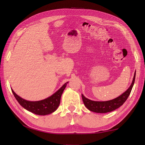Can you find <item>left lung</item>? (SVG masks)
<instances>
[{
	"label": "left lung",
	"mask_w": 145,
	"mask_h": 145,
	"mask_svg": "<svg viewBox=\"0 0 145 145\" xmlns=\"http://www.w3.org/2000/svg\"><path fill=\"white\" fill-rule=\"evenodd\" d=\"M135 77H136V72L134 73V76L133 80H132V84L131 86L128 88V89L125 91V92H124L118 97L114 99L109 100V101H93V100H91L86 98L84 95H82V101L84 102L85 106L89 111L97 112V113H106V112L114 111L115 109L121 106L124 104V102L126 101L127 99H128L134 84Z\"/></svg>",
	"instance_id": "1"
}]
</instances>
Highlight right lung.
<instances>
[{
	"label": "right lung",
	"mask_w": 145,
	"mask_h": 145,
	"mask_svg": "<svg viewBox=\"0 0 145 145\" xmlns=\"http://www.w3.org/2000/svg\"><path fill=\"white\" fill-rule=\"evenodd\" d=\"M67 83L68 82L65 83L54 94L40 101L32 102L24 100L17 95L13 89H11V91L17 101L24 109L34 114L43 116V115L52 113L57 109L60 104L61 95L63 94L64 89L67 86Z\"/></svg>",
	"instance_id": "add662e5"
}]
</instances>
